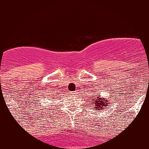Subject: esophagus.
I'll use <instances>...</instances> for the list:
<instances>
[{"label":"esophagus","instance_id":"esophagus-1","mask_svg":"<svg viewBox=\"0 0 149 149\" xmlns=\"http://www.w3.org/2000/svg\"><path fill=\"white\" fill-rule=\"evenodd\" d=\"M71 95H72L73 96H77V92H71Z\"/></svg>","mask_w":149,"mask_h":149}]
</instances>
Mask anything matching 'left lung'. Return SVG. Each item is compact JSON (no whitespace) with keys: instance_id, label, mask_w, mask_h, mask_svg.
I'll return each mask as SVG.
<instances>
[{"instance_id":"1","label":"left lung","mask_w":149,"mask_h":149,"mask_svg":"<svg viewBox=\"0 0 149 149\" xmlns=\"http://www.w3.org/2000/svg\"><path fill=\"white\" fill-rule=\"evenodd\" d=\"M90 104L93 106L95 111H100V110H103L106 107H109L110 105V103H109V99H107V100H105L104 98L102 99L101 97L100 94L97 93L95 96L92 97V101Z\"/></svg>"}]
</instances>
